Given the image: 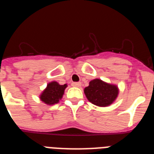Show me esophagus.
Returning <instances> with one entry per match:
<instances>
[{
    "mask_svg": "<svg viewBox=\"0 0 154 154\" xmlns=\"http://www.w3.org/2000/svg\"><path fill=\"white\" fill-rule=\"evenodd\" d=\"M72 86H75V87H80L81 82H72Z\"/></svg>",
    "mask_w": 154,
    "mask_h": 154,
    "instance_id": "1",
    "label": "esophagus"
}]
</instances>
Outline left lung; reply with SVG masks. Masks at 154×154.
<instances>
[{
  "mask_svg": "<svg viewBox=\"0 0 154 154\" xmlns=\"http://www.w3.org/2000/svg\"><path fill=\"white\" fill-rule=\"evenodd\" d=\"M88 100L99 107H107L118 97V89L115 85L107 83L99 79L90 82L89 86L84 89Z\"/></svg>",
  "mask_w": 154,
  "mask_h": 154,
  "instance_id": "obj_1",
  "label": "left lung"
}]
</instances>
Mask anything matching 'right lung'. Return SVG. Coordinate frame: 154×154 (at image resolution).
Segmentation results:
<instances>
[{
	"label": "right lung",
	"instance_id": "obj_1",
	"mask_svg": "<svg viewBox=\"0 0 154 154\" xmlns=\"http://www.w3.org/2000/svg\"><path fill=\"white\" fill-rule=\"evenodd\" d=\"M67 87V84L60 85L57 82H51L47 84V88L43 90L39 97L43 103L48 105L57 103L62 98L64 90Z\"/></svg>",
	"mask_w": 154,
	"mask_h": 154
}]
</instances>
